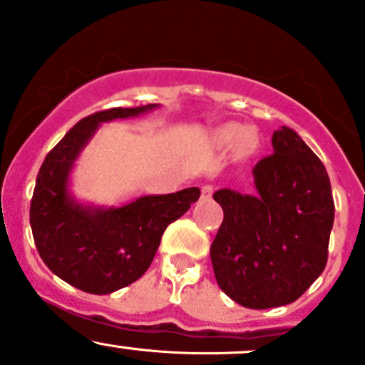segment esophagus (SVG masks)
Here are the masks:
<instances>
[{"mask_svg":"<svg viewBox=\"0 0 365 365\" xmlns=\"http://www.w3.org/2000/svg\"><path fill=\"white\" fill-rule=\"evenodd\" d=\"M212 190H215V188H212V185H204L202 188H200V199H202V200L211 199Z\"/></svg>","mask_w":365,"mask_h":365,"instance_id":"1","label":"esophagus"}]
</instances>
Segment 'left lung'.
Masks as SVG:
<instances>
[{"label": "left lung", "mask_w": 365, "mask_h": 365, "mask_svg": "<svg viewBox=\"0 0 365 365\" xmlns=\"http://www.w3.org/2000/svg\"><path fill=\"white\" fill-rule=\"evenodd\" d=\"M273 154L254 166L255 194L221 188L225 217L211 245L220 288L249 309L295 302L328 262L334 202L321 159L295 130L273 133Z\"/></svg>", "instance_id": "1"}]
</instances>
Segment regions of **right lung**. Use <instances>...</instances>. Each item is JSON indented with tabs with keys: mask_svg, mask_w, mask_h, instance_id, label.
Instances as JSON below:
<instances>
[{
	"mask_svg": "<svg viewBox=\"0 0 365 365\" xmlns=\"http://www.w3.org/2000/svg\"><path fill=\"white\" fill-rule=\"evenodd\" d=\"M111 108L75 123L49 150L36 178L31 228L46 266L78 290L108 295L148 271L166 226L199 199L197 187L177 194L145 195L121 207L82 206L70 195L75 159L103 121L130 118L154 110Z\"/></svg>",
	"mask_w": 365,
	"mask_h": 365,
	"instance_id": "obj_1",
	"label": "right lung"
}]
</instances>
